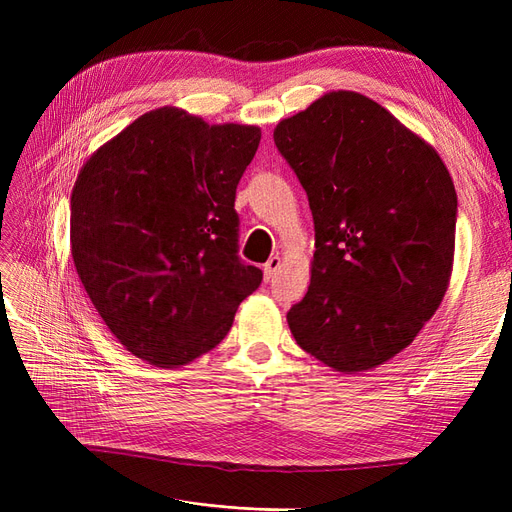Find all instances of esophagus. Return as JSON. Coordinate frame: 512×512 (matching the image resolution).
Masks as SVG:
<instances>
[{"label": "esophagus", "mask_w": 512, "mask_h": 512, "mask_svg": "<svg viewBox=\"0 0 512 512\" xmlns=\"http://www.w3.org/2000/svg\"><path fill=\"white\" fill-rule=\"evenodd\" d=\"M280 265H282V258L280 256H271L269 260H267V265H265V282H271L273 277H275V273H277V269H280Z\"/></svg>", "instance_id": "obj_1"}]
</instances>
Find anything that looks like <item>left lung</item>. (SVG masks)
<instances>
[{
  "mask_svg": "<svg viewBox=\"0 0 512 512\" xmlns=\"http://www.w3.org/2000/svg\"><path fill=\"white\" fill-rule=\"evenodd\" d=\"M273 141L314 215L312 284L286 314L297 344L363 371L412 344L448 286L457 194L425 141L354 91L277 123Z\"/></svg>",
  "mask_w": 512,
  "mask_h": 512,
  "instance_id": "1",
  "label": "left lung"
}]
</instances>
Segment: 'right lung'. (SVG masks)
<instances>
[{"instance_id":"add662e5","label":"right lung","mask_w":512,"mask_h":512,"mask_svg":"<svg viewBox=\"0 0 512 512\" xmlns=\"http://www.w3.org/2000/svg\"><path fill=\"white\" fill-rule=\"evenodd\" d=\"M256 126L179 108L132 121L81 168L70 198L76 273L134 356L177 367L218 346L262 271L239 256L237 185Z\"/></svg>"}]
</instances>
